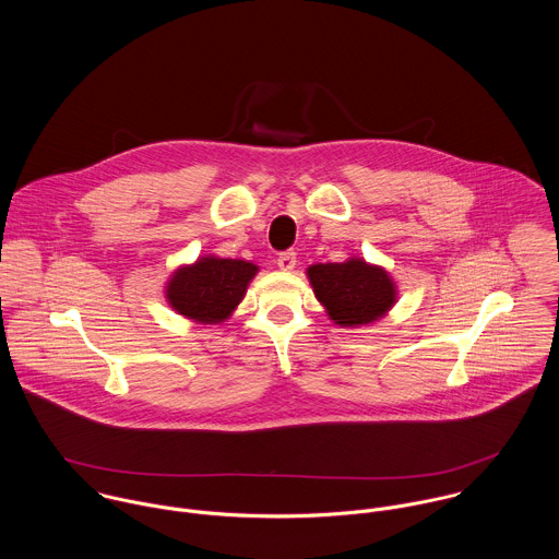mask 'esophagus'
<instances>
[{
  "instance_id": "34e87169",
  "label": "esophagus",
  "mask_w": 559,
  "mask_h": 559,
  "mask_svg": "<svg viewBox=\"0 0 559 559\" xmlns=\"http://www.w3.org/2000/svg\"><path fill=\"white\" fill-rule=\"evenodd\" d=\"M295 264H297V253L295 251H284V253L277 255V266L282 271H293Z\"/></svg>"
}]
</instances>
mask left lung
<instances>
[{
  "mask_svg": "<svg viewBox=\"0 0 559 559\" xmlns=\"http://www.w3.org/2000/svg\"><path fill=\"white\" fill-rule=\"evenodd\" d=\"M308 280L326 317L348 329L383 319L399 299L392 275L355 255L344 262L312 264Z\"/></svg>",
  "mask_w": 559,
  "mask_h": 559,
  "instance_id": "8db88e82",
  "label": "left lung"
}]
</instances>
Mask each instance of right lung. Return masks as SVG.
<instances>
[{
    "label": "right lung",
    "mask_w": 559,
    "mask_h": 559,
    "mask_svg": "<svg viewBox=\"0 0 559 559\" xmlns=\"http://www.w3.org/2000/svg\"><path fill=\"white\" fill-rule=\"evenodd\" d=\"M255 273L258 266L247 260L202 255L169 275L165 299L185 319L219 324L233 317Z\"/></svg>",
    "instance_id": "right-lung-1"
}]
</instances>
